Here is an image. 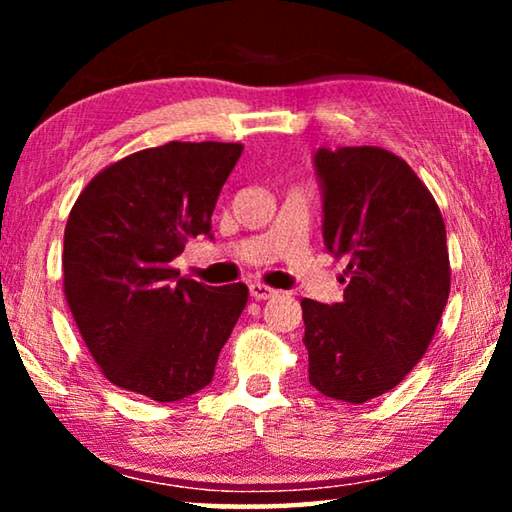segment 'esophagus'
Wrapping results in <instances>:
<instances>
[{
	"instance_id": "obj_1",
	"label": "esophagus",
	"mask_w": 512,
	"mask_h": 512,
	"mask_svg": "<svg viewBox=\"0 0 512 512\" xmlns=\"http://www.w3.org/2000/svg\"><path fill=\"white\" fill-rule=\"evenodd\" d=\"M250 296H253L255 300H268V298L277 296V291L271 289V287H266V284L255 282V284H250Z\"/></svg>"
}]
</instances>
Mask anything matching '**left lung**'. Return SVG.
<instances>
[{
    "mask_svg": "<svg viewBox=\"0 0 512 512\" xmlns=\"http://www.w3.org/2000/svg\"><path fill=\"white\" fill-rule=\"evenodd\" d=\"M323 237L348 259L343 302L305 298L309 381L363 404L395 388L436 334L452 284L443 214L400 155L379 146L318 149Z\"/></svg>",
    "mask_w": 512,
    "mask_h": 512,
    "instance_id": "obj_1",
    "label": "left lung"
}]
</instances>
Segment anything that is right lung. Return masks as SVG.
Segmentation results:
<instances>
[{"label":"right lung","mask_w":512,"mask_h":512,"mask_svg":"<svg viewBox=\"0 0 512 512\" xmlns=\"http://www.w3.org/2000/svg\"><path fill=\"white\" fill-rule=\"evenodd\" d=\"M244 144L169 142L101 169L69 212L63 291L103 377L178 402L214 377L248 302L246 284L207 287L171 259L210 237L221 187Z\"/></svg>","instance_id":"right-lung-1"}]
</instances>
